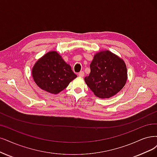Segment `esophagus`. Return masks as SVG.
<instances>
[{
  "instance_id": "obj_1",
  "label": "esophagus",
  "mask_w": 157,
  "mask_h": 157,
  "mask_svg": "<svg viewBox=\"0 0 157 157\" xmlns=\"http://www.w3.org/2000/svg\"><path fill=\"white\" fill-rule=\"evenodd\" d=\"M84 75H85V73H84L83 71H81L78 73V75L79 77H83Z\"/></svg>"
}]
</instances>
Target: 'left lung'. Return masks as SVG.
Masks as SVG:
<instances>
[{
    "mask_svg": "<svg viewBox=\"0 0 157 157\" xmlns=\"http://www.w3.org/2000/svg\"><path fill=\"white\" fill-rule=\"evenodd\" d=\"M86 84L100 98H109L120 91L126 83L127 72L122 59L109 50L96 54L90 63Z\"/></svg>",
    "mask_w": 157,
    "mask_h": 157,
    "instance_id": "1",
    "label": "left lung"
}]
</instances>
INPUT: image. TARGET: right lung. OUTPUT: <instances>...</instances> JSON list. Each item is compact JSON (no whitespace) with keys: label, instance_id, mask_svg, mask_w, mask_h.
I'll return each mask as SVG.
<instances>
[{"label":"right lung","instance_id":"1","mask_svg":"<svg viewBox=\"0 0 157 157\" xmlns=\"http://www.w3.org/2000/svg\"><path fill=\"white\" fill-rule=\"evenodd\" d=\"M32 76L39 87L56 94L65 89L77 75L57 52L51 51L35 64Z\"/></svg>","mask_w":157,"mask_h":157}]
</instances>
